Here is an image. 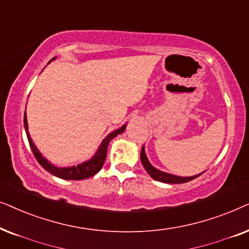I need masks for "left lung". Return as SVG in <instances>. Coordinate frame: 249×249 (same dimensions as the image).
Listing matches in <instances>:
<instances>
[{"label":"left lung","instance_id":"obj_1","mask_svg":"<svg viewBox=\"0 0 249 249\" xmlns=\"http://www.w3.org/2000/svg\"><path fill=\"white\" fill-rule=\"evenodd\" d=\"M141 163L143 165V167L145 168V171L148 172V174L154 178L156 181L159 182H164V183H185V182H189L194 178H196L199 177L201 174L198 175H194V177H178V175H173L170 173H165V172H161L155 168L152 165L149 163L147 156H145V151H144V147H142L141 150Z\"/></svg>","mask_w":249,"mask_h":249}]
</instances>
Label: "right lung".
<instances>
[{
	"mask_svg": "<svg viewBox=\"0 0 249 249\" xmlns=\"http://www.w3.org/2000/svg\"><path fill=\"white\" fill-rule=\"evenodd\" d=\"M53 59H55V58H53ZM24 125H25L26 134H27V138H28L29 145H31L33 154H34L35 158L37 159L39 165H41L44 170H46L51 174L54 175V177L64 178V180H84V178H91V177H93V175L97 174L98 172L101 170L102 166H104L106 157H107V149H108L109 142H110L115 137H117L118 134L123 133V132L125 131V128H126V124H125V125H123L122 127H119L118 130H116L114 132H111L110 134H108L107 137L104 139V141L101 142L100 147H99L97 152L93 155V157H92L91 159H89L88 161H84V163L78 164L77 166L58 167V166H54V165L46 160L45 157H43L41 152L38 151V149L36 148L34 142H33V140L31 139V135H29V132H28L27 116H26V111L24 115Z\"/></svg>",
	"mask_w": 249,
	"mask_h": 249,
	"instance_id": "1",
	"label": "right lung"
}]
</instances>
